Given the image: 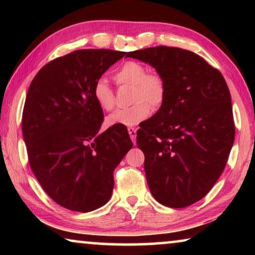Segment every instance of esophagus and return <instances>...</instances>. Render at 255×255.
<instances>
[{"instance_id": "1", "label": "esophagus", "mask_w": 255, "mask_h": 255, "mask_svg": "<svg viewBox=\"0 0 255 255\" xmlns=\"http://www.w3.org/2000/svg\"><path fill=\"white\" fill-rule=\"evenodd\" d=\"M128 132H129V136H130V138H131L132 143L135 144L136 136H137V130H136L135 128H132V127H128Z\"/></svg>"}]
</instances>
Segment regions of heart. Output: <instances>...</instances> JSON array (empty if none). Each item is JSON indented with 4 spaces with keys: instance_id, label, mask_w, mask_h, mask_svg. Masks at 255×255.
Listing matches in <instances>:
<instances>
[{
    "instance_id": "obj_1",
    "label": "heart",
    "mask_w": 255,
    "mask_h": 255,
    "mask_svg": "<svg viewBox=\"0 0 255 255\" xmlns=\"http://www.w3.org/2000/svg\"><path fill=\"white\" fill-rule=\"evenodd\" d=\"M146 67L139 62L128 60L115 73V81L119 85L131 86L132 105L112 112L106 119L108 126H135L146 119L152 109H158L166 97V84L158 73H146ZM93 97L98 106L105 111L114 109L115 93L106 80L99 79L93 85Z\"/></svg>"
}]
</instances>
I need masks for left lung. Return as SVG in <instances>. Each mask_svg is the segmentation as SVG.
<instances>
[{
  "label": "left lung",
  "mask_w": 255,
  "mask_h": 255,
  "mask_svg": "<svg viewBox=\"0 0 255 255\" xmlns=\"http://www.w3.org/2000/svg\"><path fill=\"white\" fill-rule=\"evenodd\" d=\"M126 57L149 64L165 81V101L137 131V146L153 197L184 208L202 199L226 166L235 138L230 90L222 73L192 51L158 46Z\"/></svg>",
  "instance_id": "1"
}]
</instances>
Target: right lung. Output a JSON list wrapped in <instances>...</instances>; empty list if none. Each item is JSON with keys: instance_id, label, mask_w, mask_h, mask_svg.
Returning <instances> with one entry per match:
<instances>
[{"instance_id": "obj_1", "label": "right lung", "mask_w": 255, "mask_h": 255, "mask_svg": "<svg viewBox=\"0 0 255 255\" xmlns=\"http://www.w3.org/2000/svg\"><path fill=\"white\" fill-rule=\"evenodd\" d=\"M124 51L81 49L51 60L29 86L22 133L30 167L55 202L73 211L109 201L114 171L132 147L124 126L99 132L103 111L93 85Z\"/></svg>"}]
</instances>
